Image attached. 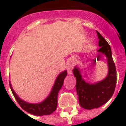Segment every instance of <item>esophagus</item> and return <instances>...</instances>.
I'll return each instance as SVG.
<instances>
[{
    "label": "esophagus",
    "mask_w": 126,
    "mask_h": 126,
    "mask_svg": "<svg viewBox=\"0 0 126 126\" xmlns=\"http://www.w3.org/2000/svg\"><path fill=\"white\" fill-rule=\"evenodd\" d=\"M72 68H73V63H72V62H69L68 67H67V72H68V73L69 74H71V72H72Z\"/></svg>",
    "instance_id": "esophagus-1"
}]
</instances>
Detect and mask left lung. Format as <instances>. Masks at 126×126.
<instances>
[{
	"instance_id": "left-lung-1",
	"label": "left lung",
	"mask_w": 126,
	"mask_h": 126,
	"mask_svg": "<svg viewBox=\"0 0 126 126\" xmlns=\"http://www.w3.org/2000/svg\"><path fill=\"white\" fill-rule=\"evenodd\" d=\"M96 33L99 39L98 45L100 47L98 52L100 55L104 54L107 58L109 73L107 78L95 84H90L82 79L78 67H76L73 69V74L76 79V88L79 105L88 110L96 109L107 103L114 93L117 82L116 69L110 47L100 33L97 31Z\"/></svg>"
}]
</instances>
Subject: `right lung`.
Listing matches in <instances>:
<instances>
[{
    "label": "right lung",
    "mask_w": 126,
    "mask_h": 126,
    "mask_svg": "<svg viewBox=\"0 0 126 126\" xmlns=\"http://www.w3.org/2000/svg\"><path fill=\"white\" fill-rule=\"evenodd\" d=\"M66 76V71L62 72L58 76L49 96H48L43 102L40 103H36V104L29 103L22 100L21 99L19 98L17 94H16L13 88L11 87L10 82L9 85L14 98H16L17 103H19L20 107L23 110L34 115L42 116V115H50L56 110L57 107L58 93L62 88V84L64 83V80Z\"/></svg>",
    "instance_id": "right-lung-1"
}]
</instances>
